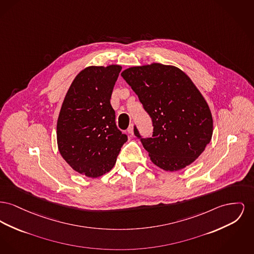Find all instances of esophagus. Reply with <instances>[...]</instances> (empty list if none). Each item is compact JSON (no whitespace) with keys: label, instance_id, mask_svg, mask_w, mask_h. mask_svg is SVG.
Masks as SVG:
<instances>
[{"label":"esophagus","instance_id":"esophagus-1","mask_svg":"<svg viewBox=\"0 0 254 254\" xmlns=\"http://www.w3.org/2000/svg\"><path fill=\"white\" fill-rule=\"evenodd\" d=\"M133 129H134V127H133V124H131L129 127H128V128H127V132H128V134L133 135Z\"/></svg>","mask_w":254,"mask_h":254}]
</instances>
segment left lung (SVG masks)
<instances>
[{"label": "left lung", "mask_w": 254, "mask_h": 254, "mask_svg": "<svg viewBox=\"0 0 254 254\" xmlns=\"http://www.w3.org/2000/svg\"><path fill=\"white\" fill-rule=\"evenodd\" d=\"M121 75L152 120L150 138H142L134 127L151 162L167 172L192 164L211 141L213 119L191 78L178 67L160 63L130 67Z\"/></svg>", "instance_id": "left-lung-1"}]
</instances>
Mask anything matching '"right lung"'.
I'll use <instances>...</instances> for the list:
<instances>
[{"label": "right lung", "mask_w": 254, "mask_h": 254, "mask_svg": "<svg viewBox=\"0 0 254 254\" xmlns=\"http://www.w3.org/2000/svg\"><path fill=\"white\" fill-rule=\"evenodd\" d=\"M121 70L114 64L83 69L61 105L57 126L60 154L75 172L92 179L114 167L122 146L127 141L116 126L115 111L110 105Z\"/></svg>", "instance_id": "1"}]
</instances>
